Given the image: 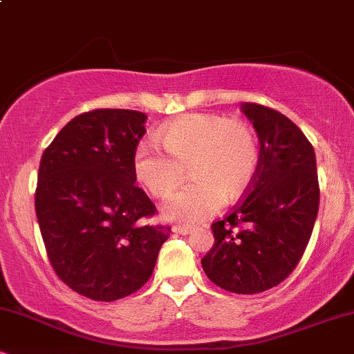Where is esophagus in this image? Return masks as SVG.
Returning <instances> with one entry per match:
<instances>
[{"label":"esophagus","mask_w":354,"mask_h":354,"mask_svg":"<svg viewBox=\"0 0 354 354\" xmlns=\"http://www.w3.org/2000/svg\"><path fill=\"white\" fill-rule=\"evenodd\" d=\"M191 230H193L191 226H183V225L173 226V233H176V234H189Z\"/></svg>","instance_id":"esophagus-1"}]
</instances>
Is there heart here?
<instances>
[{
	"instance_id": "heart-1",
	"label": "heart",
	"mask_w": 354,
	"mask_h": 354,
	"mask_svg": "<svg viewBox=\"0 0 354 354\" xmlns=\"http://www.w3.org/2000/svg\"><path fill=\"white\" fill-rule=\"evenodd\" d=\"M154 138L138 145L133 160L136 180L156 198H168L188 168L193 181L166 203L165 216L174 221L200 223L238 200L253 181L259 163L258 141L245 121L219 115L183 116Z\"/></svg>"
}]
</instances>
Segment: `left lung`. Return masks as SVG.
Here are the masks:
<instances>
[{
    "label": "left lung",
    "mask_w": 354,
    "mask_h": 354,
    "mask_svg": "<svg viewBox=\"0 0 354 354\" xmlns=\"http://www.w3.org/2000/svg\"><path fill=\"white\" fill-rule=\"evenodd\" d=\"M259 140V163L246 196L211 225L214 245L201 259L216 286L256 295L278 286L310 241L319 206L313 145L290 118L241 103Z\"/></svg>",
    "instance_id": "left-lung-1"
}]
</instances>
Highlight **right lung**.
I'll return each mask as SVG.
<instances>
[{
	"label": "right lung",
	"instance_id": "obj_1",
	"mask_svg": "<svg viewBox=\"0 0 354 354\" xmlns=\"http://www.w3.org/2000/svg\"><path fill=\"white\" fill-rule=\"evenodd\" d=\"M145 113L93 109L44 149L35 208L53 270L76 293L115 301L151 276L169 226L145 225L156 206L135 185Z\"/></svg>",
	"mask_w": 354,
	"mask_h": 354
}]
</instances>
